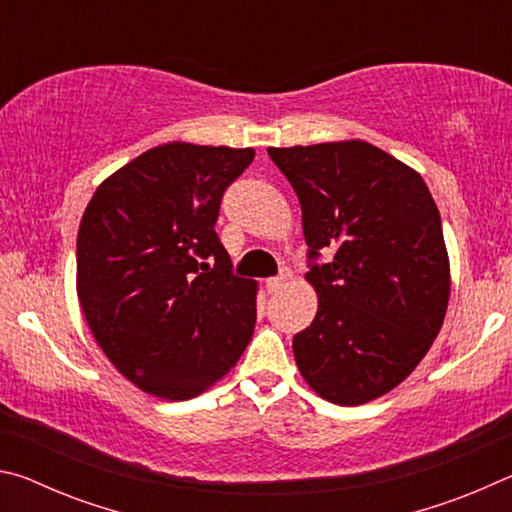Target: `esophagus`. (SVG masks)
Here are the masks:
<instances>
[{
	"instance_id": "34e87169",
	"label": "esophagus",
	"mask_w": 512,
	"mask_h": 512,
	"mask_svg": "<svg viewBox=\"0 0 512 512\" xmlns=\"http://www.w3.org/2000/svg\"><path fill=\"white\" fill-rule=\"evenodd\" d=\"M289 280H291V271H289L287 266H282L280 268V275H275V277H271V280H266V289L271 291V293L273 291H280Z\"/></svg>"
}]
</instances>
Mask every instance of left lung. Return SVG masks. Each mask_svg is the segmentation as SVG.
Segmentation results:
<instances>
[{"mask_svg": "<svg viewBox=\"0 0 512 512\" xmlns=\"http://www.w3.org/2000/svg\"><path fill=\"white\" fill-rule=\"evenodd\" d=\"M296 189L318 296L293 336L300 375L327 402L393 391L429 352L447 314L449 257L438 207L409 164L363 140L268 149Z\"/></svg>", "mask_w": 512, "mask_h": 512, "instance_id": "left-lung-1", "label": "left lung"}]
</instances>
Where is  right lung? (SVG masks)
<instances>
[{"label": "right lung", "mask_w": 512, "mask_h": 512, "mask_svg": "<svg viewBox=\"0 0 512 512\" xmlns=\"http://www.w3.org/2000/svg\"><path fill=\"white\" fill-rule=\"evenodd\" d=\"M253 149L169 142L97 187L76 237V293L99 348L140 391L180 402L225 377L255 329L257 282L216 237Z\"/></svg>", "instance_id": "add662e5"}]
</instances>
